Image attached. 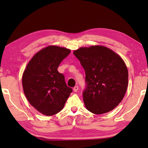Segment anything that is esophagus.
I'll use <instances>...</instances> for the list:
<instances>
[{
  "mask_svg": "<svg viewBox=\"0 0 148 148\" xmlns=\"http://www.w3.org/2000/svg\"><path fill=\"white\" fill-rule=\"evenodd\" d=\"M73 91L74 92H77V91H78V87L77 86H75L74 88H73Z\"/></svg>",
  "mask_w": 148,
  "mask_h": 148,
  "instance_id": "esophagus-1",
  "label": "esophagus"
}]
</instances>
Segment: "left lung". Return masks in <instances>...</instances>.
Listing matches in <instances>:
<instances>
[{
    "instance_id": "left-lung-1",
    "label": "left lung",
    "mask_w": 148,
    "mask_h": 148,
    "mask_svg": "<svg viewBox=\"0 0 148 148\" xmlns=\"http://www.w3.org/2000/svg\"><path fill=\"white\" fill-rule=\"evenodd\" d=\"M86 72L85 106L95 114L108 113L121 102L129 73L123 59L103 46L81 47L73 52Z\"/></svg>"
}]
</instances>
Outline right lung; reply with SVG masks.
Instances as JSON below:
<instances>
[{
  "label": "right lung",
  "mask_w": 148,
  "mask_h": 148,
  "mask_svg": "<svg viewBox=\"0 0 148 148\" xmlns=\"http://www.w3.org/2000/svg\"><path fill=\"white\" fill-rule=\"evenodd\" d=\"M71 49L48 46L40 50L27 64L22 76V86L27 99L40 113L53 116L63 108L72 91L67 87L63 74L57 71Z\"/></svg>",
  "instance_id": "obj_1"
}]
</instances>
